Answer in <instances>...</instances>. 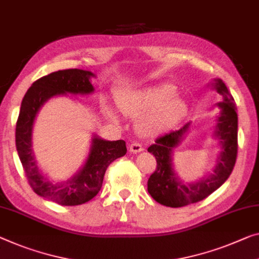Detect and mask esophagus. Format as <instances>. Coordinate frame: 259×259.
Returning a JSON list of instances; mask_svg holds the SVG:
<instances>
[{"instance_id": "1", "label": "esophagus", "mask_w": 259, "mask_h": 259, "mask_svg": "<svg viewBox=\"0 0 259 259\" xmlns=\"http://www.w3.org/2000/svg\"><path fill=\"white\" fill-rule=\"evenodd\" d=\"M129 150H130V152H133V153H138V152L143 151V150H144V148H143V145L140 144V143L134 142L133 144H130Z\"/></svg>"}]
</instances>
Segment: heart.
I'll use <instances>...</instances> for the list:
<instances>
[{
  "label": "heart",
  "mask_w": 259,
  "mask_h": 259,
  "mask_svg": "<svg viewBox=\"0 0 259 259\" xmlns=\"http://www.w3.org/2000/svg\"><path fill=\"white\" fill-rule=\"evenodd\" d=\"M173 94L175 88L169 84L142 90L124 88L116 93V105L125 116L140 117L137 129L143 136L154 137L172 129L186 113L185 102ZM103 111L111 121L118 122L113 108L105 105Z\"/></svg>",
  "instance_id": "b5f03b06"
}]
</instances>
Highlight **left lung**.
Listing matches in <instances>:
<instances>
[{
  "label": "left lung",
  "mask_w": 259,
  "mask_h": 259,
  "mask_svg": "<svg viewBox=\"0 0 259 259\" xmlns=\"http://www.w3.org/2000/svg\"><path fill=\"white\" fill-rule=\"evenodd\" d=\"M214 88L222 96L219 103L221 114L218 117L215 137L221 144V153L213 175L190 185H184L172 167V150L179 145L191 122L179 130L171 131L157 138L148 151L156 157L157 167L148 180V192L160 204L166 207H184L201 201L215 192L229 178L237 158V114L233 95L221 79H215Z\"/></svg>",
  "instance_id": "obj_1"
}]
</instances>
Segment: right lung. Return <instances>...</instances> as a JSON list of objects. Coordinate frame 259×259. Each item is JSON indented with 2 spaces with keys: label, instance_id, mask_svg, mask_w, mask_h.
<instances>
[{
  "label": "right lung",
  "instance_id": "right-lung-1",
  "mask_svg": "<svg viewBox=\"0 0 259 259\" xmlns=\"http://www.w3.org/2000/svg\"><path fill=\"white\" fill-rule=\"evenodd\" d=\"M92 72L71 68L53 72L31 84L23 98L16 123V149L29 185L36 194L61 206H78L92 200L101 190L107 167L126 153L125 142L94 136L83 167L65 183H51L37 167L32 152V128L40 107L52 96L91 94Z\"/></svg>",
  "mask_w": 259,
  "mask_h": 259
}]
</instances>
